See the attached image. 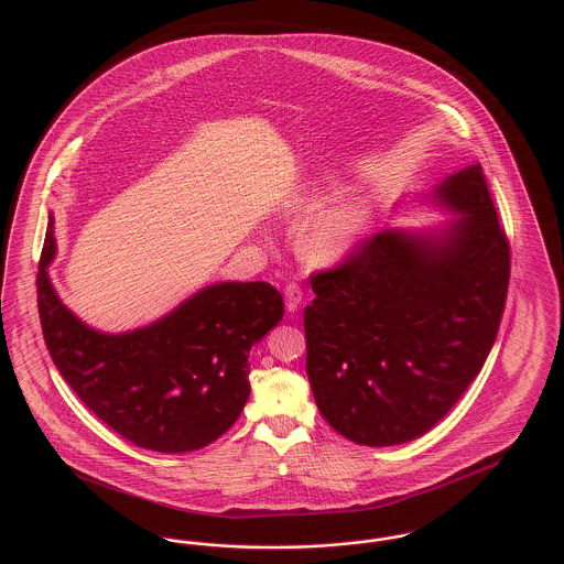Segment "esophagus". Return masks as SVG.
<instances>
[{
	"label": "esophagus",
	"mask_w": 564,
	"mask_h": 564,
	"mask_svg": "<svg viewBox=\"0 0 564 564\" xmlns=\"http://www.w3.org/2000/svg\"><path fill=\"white\" fill-rule=\"evenodd\" d=\"M300 304H302V288L295 285V283H290L285 288V308H288V313H297Z\"/></svg>",
	"instance_id": "34e87169"
}]
</instances>
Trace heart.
<instances>
[{
    "label": "heart",
    "instance_id": "1",
    "mask_svg": "<svg viewBox=\"0 0 564 564\" xmlns=\"http://www.w3.org/2000/svg\"><path fill=\"white\" fill-rule=\"evenodd\" d=\"M334 188L329 177L313 182L295 194L288 205V212L302 214L315 209L327 189ZM370 224V209L364 200L349 198L315 217L300 235V251L313 264H338L343 262L357 242L364 239Z\"/></svg>",
    "mask_w": 564,
    "mask_h": 564
}]
</instances>
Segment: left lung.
<instances>
[{
  "instance_id": "8db88e82",
  "label": "left lung",
  "mask_w": 564,
  "mask_h": 564,
  "mask_svg": "<svg viewBox=\"0 0 564 564\" xmlns=\"http://www.w3.org/2000/svg\"><path fill=\"white\" fill-rule=\"evenodd\" d=\"M460 215L442 228H389L311 279L306 375L323 419L355 444L416 440L455 405L495 345L510 245L482 166L427 194Z\"/></svg>"
}]
</instances>
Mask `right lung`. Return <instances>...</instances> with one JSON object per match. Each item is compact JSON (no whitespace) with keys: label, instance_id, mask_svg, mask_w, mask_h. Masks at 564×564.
I'll list each match as a JSON object with an SVG mask.
<instances>
[{"label":"right lung","instance_id":"obj_1","mask_svg":"<svg viewBox=\"0 0 564 564\" xmlns=\"http://www.w3.org/2000/svg\"><path fill=\"white\" fill-rule=\"evenodd\" d=\"M54 217L37 269L48 352L67 384L116 433L156 453L205 448L235 425L249 398V350L283 317L264 281H221L159 322L122 334L78 319L54 292Z\"/></svg>","mask_w":564,"mask_h":564}]
</instances>
